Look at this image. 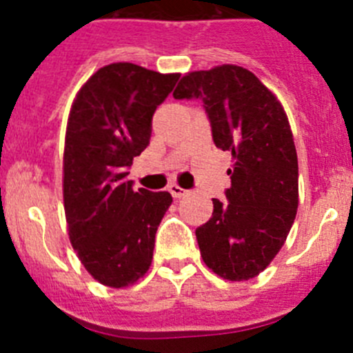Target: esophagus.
Listing matches in <instances>:
<instances>
[{
	"mask_svg": "<svg viewBox=\"0 0 353 353\" xmlns=\"http://www.w3.org/2000/svg\"><path fill=\"white\" fill-rule=\"evenodd\" d=\"M168 191L171 192V196H173V198H182V196L187 194L185 189L180 185H176V183H171V185L168 187Z\"/></svg>",
	"mask_w": 353,
	"mask_h": 353,
	"instance_id": "obj_1",
	"label": "esophagus"
}]
</instances>
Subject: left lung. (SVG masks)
Instances as JSON below:
<instances>
[{
  "instance_id": "obj_1",
  "label": "left lung",
  "mask_w": 353,
  "mask_h": 353,
  "mask_svg": "<svg viewBox=\"0 0 353 353\" xmlns=\"http://www.w3.org/2000/svg\"><path fill=\"white\" fill-rule=\"evenodd\" d=\"M173 97L203 102L215 146L233 155L228 201L212 199V217L196 230L201 258L223 279L248 281L269 267L297 214V150L285 109L236 65L189 72Z\"/></svg>"
}]
</instances>
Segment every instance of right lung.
Returning <instances> with one entry per match:
<instances>
[{
	"instance_id": "add662e5",
	"label": "right lung",
	"mask_w": 353,
	"mask_h": 353,
	"mask_svg": "<svg viewBox=\"0 0 353 353\" xmlns=\"http://www.w3.org/2000/svg\"><path fill=\"white\" fill-rule=\"evenodd\" d=\"M180 74L111 63L77 92L63 152V205L68 239L101 285L123 288L150 269L155 233L170 192L132 189L134 157L148 146L152 117Z\"/></svg>"
}]
</instances>
